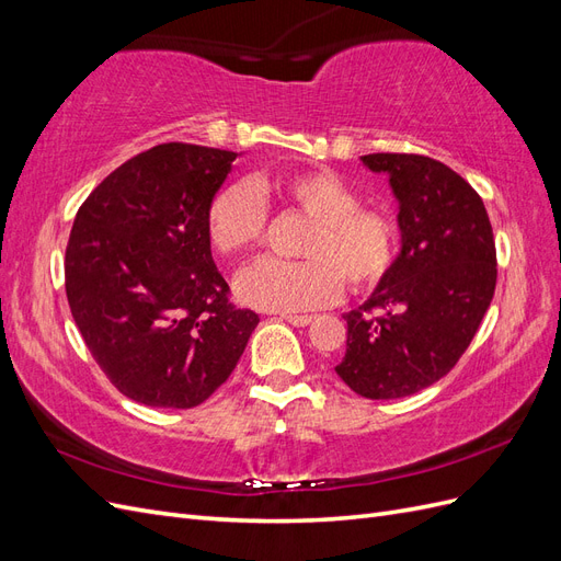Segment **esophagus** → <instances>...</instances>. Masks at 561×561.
<instances>
[{
	"label": "esophagus",
	"mask_w": 561,
	"mask_h": 561,
	"mask_svg": "<svg viewBox=\"0 0 561 561\" xmlns=\"http://www.w3.org/2000/svg\"><path fill=\"white\" fill-rule=\"evenodd\" d=\"M283 318L295 328H307V325H311V320H313V316H293V313H285Z\"/></svg>",
	"instance_id": "1"
}]
</instances>
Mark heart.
<instances>
[{"mask_svg": "<svg viewBox=\"0 0 561 561\" xmlns=\"http://www.w3.org/2000/svg\"><path fill=\"white\" fill-rule=\"evenodd\" d=\"M268 190L316 219L304 243V254L311 260L266 257L245 266L233 287L248 307L299 313L334 301L344 287L342 275L353 287H367L386 276L398 250L396 222L381 210L360 208L358 192L332 171L227 184L213 198L208 213V233L219 252H243L262 241L266 206L260 192Z\"/></svg>", "mask_w": 561, "mask_h": 561, "instance_id": "b5f03b06", "label": "heart"}]
</instances>
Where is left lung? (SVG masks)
<instances>
[{
  "label": "left lung",
  "instance_id": "obj_1",
  "mask_svg": "<svg viewBox=\"0 0 561 561\" xmlns=\"http://www.w3.org/2000/svg\"><path fill=\"white\" fill-rule=\"evenodd\" d=\"M360 161L388 178L400 250L363 307L344 313L334 371L363 398L396 400L443 379L470 346L496 290V243L482 198L449 165L419 154Z\"/></svg>",
  "mask_w": 561,
  "mask_h": 561
}]
</instances>
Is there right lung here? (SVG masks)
Here are the masks:
<instances>
[{
  "mask_svg": "<svg viewBox=\"0 0 561 561\" xmlns=\"http://www.w3.org/2000/svg\"><path fill=\"white\" fill-rule=\"evenodd\" d=\"M236 151L168 142L128 159L79 208L65 252L72 318L135 402L190 410L233 371L260 316L229 304L208 233Z\"/></svg>",
  "mask_w": 561,
  "mask_h": 561,
  "instance_id": "1",
  "label": "right lung"
}]
</instances>
